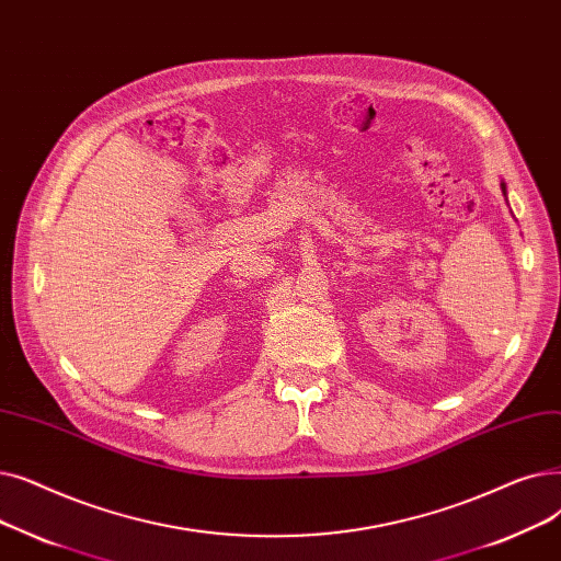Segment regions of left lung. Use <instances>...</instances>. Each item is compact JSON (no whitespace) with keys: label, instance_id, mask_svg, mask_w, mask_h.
<instances>
[{"label":"left lung","instance_id":"obj_1","mask_svg":"<svg viewBox=\"0 0 561 561\" xmlns=\"http://www.w3.org/2000/svg\"><path fill=\"white\" fill-rule=\"evenodd\" d=\"M502 192H506V190H504V182H502Z\"/></svg>","mask_w":561,"mask_h":561}]
</instances>
